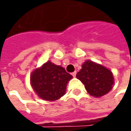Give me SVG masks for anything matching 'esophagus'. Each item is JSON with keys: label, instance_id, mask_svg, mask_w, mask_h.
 <instances>
[{"label": "esophagus", "instance_id": "34e87169", "mask_svg": "<svg viewBox=\"0 0 131 131\" xmlns=\"http://www.w3.org/2000/svg\"><path fill=\"white\" fill-rule=\"evenodd\" d=\"M71 75L73 76V77H76V75H77V72H76V71H74V72H73V73H71Z\"/></svg>", "mask_w": 131, "mask_h": 131}]
</instances>
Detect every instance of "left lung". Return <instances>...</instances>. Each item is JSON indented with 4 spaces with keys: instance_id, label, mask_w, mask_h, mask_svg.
<instances>
[{
    "instance_id": "obj_1",
    "label": "left lung",
    "mask_w": 131,
    "mask_h": 131,
    "mask_svg": "<svg viewBox=\"0 0 131 131\" xmlns=\"http://www.w3.org/2000/svg\"><path fill=\"white\" fill-rule=\"evenodd\" d=\"M76 77L84 84L88 93L96 98L107 94L113 88L112 71L91 60H87L82 64V69Z\"/></svg>"
}]
</instances>
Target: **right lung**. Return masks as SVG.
<instances>
[{"mask_svg":"<svg viewBox=\"0 0 131 131\" xmlns=\"http://www.w3.org/2000/svg\"><path fill=\"white\" fill-rule=\"evenodd\" d=\"M72 78L65 68L48 61L31 73L30 84L39 98L52 101L65 95L67 84Z\"/></svg>","mask_w":131,"mask_h":131,"instance_id":"right-lung-1","label":"right lung"}]
</instances>
